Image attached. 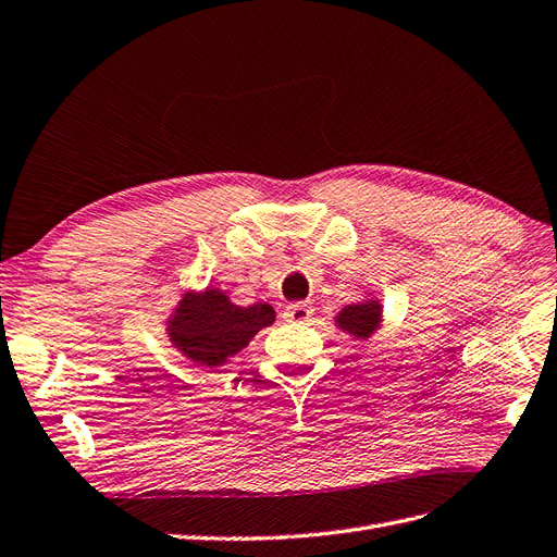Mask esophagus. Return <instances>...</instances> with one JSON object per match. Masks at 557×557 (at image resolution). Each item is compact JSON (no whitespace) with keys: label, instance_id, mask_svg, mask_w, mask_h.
I'll return each instance as SVG.
<instances>
[{"label":"esophagus","instance_id":"esophagus-1","mask_svg":"<svg viewBox=\"0 0 557 557\" xmlns=\"http://www.w3.org/2000/svg\"><path fill=\"white\" fill-rule=\"evenodd\" d=\"M313 315V307L309 301H295V305H288L283 311V318L290 320V323H305Z\"/></svg>","mask_w":557,"mask_h":557}]
</instances>
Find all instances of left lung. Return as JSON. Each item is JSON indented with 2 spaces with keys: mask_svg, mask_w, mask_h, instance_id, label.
<instances>
[{
  "mask_svg": "<svg viewBox=\"0 0 557 557\" xmlns=\"http://www.w3.org/2000/svg\"><path fill=\"white\" fill-rule=\"evenodd\" d=\"M381 320H383V307L374 297L356 301V305H348L334 315L336 327L350 334L352 339H364V342L381 327Z\"/></svg>",
  "mask_w": 557,
  "mask_h": 557,
  "instance_id": "obj_1",
  "label": "left lung"
}]
</instances>
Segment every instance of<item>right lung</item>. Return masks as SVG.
<instances>
[{"label": "right lung", "instance_id": "obj_1", "mask_svg": "<svg viewBox=\"0 0 557 557\" xmlns=\"http://www.w3.org/2000/svg\"><path fill=\"white\" fill-rule=\"evenodd\" d=\"M276 311L267 301L239 307L221 288L185 290L166 318V334L176 350L201 367H223L250 344L262 327L274 323Z\"/></svg>", "mask_w": 557, "mask_h": 557}]
</instances>
